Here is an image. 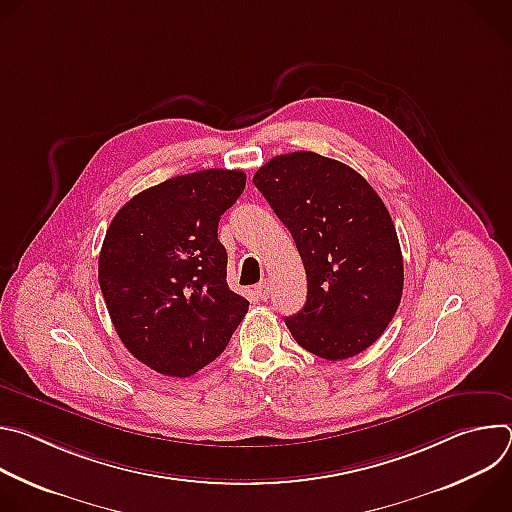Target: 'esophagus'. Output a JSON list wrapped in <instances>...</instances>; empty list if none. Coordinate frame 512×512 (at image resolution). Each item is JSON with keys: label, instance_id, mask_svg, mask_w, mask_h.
<instances>
[{"label": "esophagus", "instance_id": "34e87169", "mask_svg": "<svg viewBox=\"0 0 512 512\" xmlns=\"http://www.w3.org/2000/svg\"><path fill=\"white\" fill-rule=\"evenodd\" d=\"M255 294L259 296V300H263V302H267L269 300V296H271V283L265 279V281H261L257 287H255Z\"/></svg>", "mask_w": 512, "mask_h": 512}]
</instances>
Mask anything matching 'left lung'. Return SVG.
<instances>
[{"label":"left lung","mask_w":512,"mask_h":512,"mask_svg":"<svg viewBox=\"0 0 512 512\" xmlns=\"http://www.w3.org/2000/svg\"><path fill=\"white\" fill-rule=\"evenodd\" d=\"M253 184L306 267V306L285 318L291 336L326 360L367 350L403 294V255L381 196L350 166L314 152L271 158Z\"/></svg>","instance_id":"left-lung-1"}]
</instances>
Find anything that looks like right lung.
<instances>
[{"mask_svg":"<svg viewBox=\"0 0 512 512\" xmlns=\"http://www.w3.org/2000/svg\"><path fill=\"white\" fill-rule=\"evenodd\" d=\"M241 170L210 168L139 192L115 214L99 285L125 348L150 369L190 377L221 354L249 302L229 289L218 221L245 190Z\"/></svg>","mask_w":512,"mask_h":512,"instance_id":"add662e5","label":"right lung"}]
</instances>
